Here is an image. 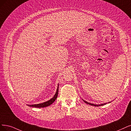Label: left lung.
<instances>
[{
    "mask_svg": "<svg viewBox=\"0 0 131 131\" xmlns=\"http://www.w3.org/2000/svg\"><path fill=\"white\" fill-rule=\"evenodd\" d=\"M84 102H85V103H86V104H89V105H92V106H103V105H105V104H106L105 103V104H100V105H95V104H93L89 103L87 102V101H85V100H84ZM109 103H110V102H109Z\"/></svg>",
    "mask_w": 131,
    "mask_h": 131,
    "instance_id": "8db88e82",
    "label": "left lung"
}]
</instances>
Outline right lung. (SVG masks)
Returning <instances> with one entry per match:
<instances>
[{"instance_id": "add662e5", "label": "right lung", "mask_w": 131, "mask_h": 131, "mask_svg": "<svg viewBox=\"0 0 131 131\" xmlns=\"http://www.w3.org/2000/svg\"><path fill=\"white\" fill-rule=\"evenodd\" d=\"M58 89H59V84H58V88L57 89V91L56 93L55 94V95H54L53 98H52L50 100H48L47 101H46V102L42 103L41 104H35V105H27L28 106H30V107H37V108H42V107H47V106H50V105H51L52 103H54V101L56 100V99H57V96H58Z\"/></svg>"}]
</instances>
